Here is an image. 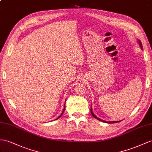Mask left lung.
<instances>
[{
  "label": "left lung",
  "instance_id": "obj_1",
  "mask_svg": "<svg viewBox=\"0 0 152 152\" xmlns=\"http://www.w3.org/2000/svg\"><path fill=\"white\" fill-rule=\"evenodd\" d=\"M138 42H139V45H140V47H141V49H142V43H141V42L139 40H138ZM91 114H92V115L94 117V118H96V119H98V120H99V121H102V122H104V123H118V122H120V121H103V120H102V119H100L99 118H98V117H97L94 113H93L92 112V107H91Z\"/></svg>",
  "mask_w": 152,
  "mask_h": 152
}]
</instances>
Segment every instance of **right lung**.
Listing matches in <instances>:
<instances>
[{
    "instance_id": "add662e5",
    "label": "right lung",
    "mask_w": 152,
    "mask_h": 152,
    "mask_svg": "<svg viewBox=\"0 0 152 152\" xmlns=\"http://www.w3.org/2000/svg\"><path fill=\"white\" fill-rule=\"evenodd\" d=\"M65 106H64V110H63V112H62V113L61 114V115L59 116V117H58V118H57V119H56L55 120H56V119H58V118H60V117H61V115H62V114H63V113H64V110H65Z\"/></svg>"
}]
</instances>
